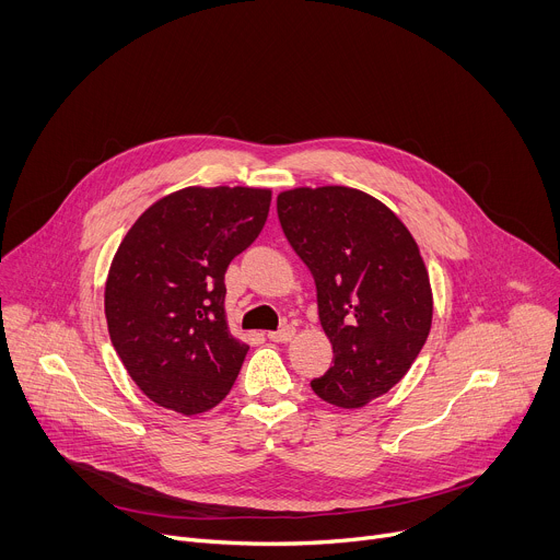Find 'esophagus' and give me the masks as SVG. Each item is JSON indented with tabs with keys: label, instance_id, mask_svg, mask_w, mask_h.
Masks as SVG:
<instances>
[{
	"label": "esophagus",
	"instance_id": "esophagus-1",
	"mask_svg": "<svg viewBox=\"0 0 560 560\" xmlns=\"http://www.w3.org/2000/svg\"><path fill=\"white\" fill-rule=\"evenodd\" d=\"M294 326H283L281 330H275V332H268V339L270 341H275V343H288V341H292V337H294Z\"/></svg>",
	"mask_w": 560,
	"mask_h": 560
}]
</instances>
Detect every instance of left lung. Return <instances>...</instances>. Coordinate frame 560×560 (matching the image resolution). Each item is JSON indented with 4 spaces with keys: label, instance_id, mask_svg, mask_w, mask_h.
<instances>
[{
    "label": "left lung",
    "instance_id": "obj_1",
    "mask_svg": "<svg viewBox=\"0 0 560 560\" xmlns=\"http://www.w3.org/2000/svg\"><path fill=\"white\" fill-rule=\"evenodd\" d=\"M292 250L316 283L332 368L310 385L324 401L361 408L406 376L432 326V290L419 246L374 197L294 188L277 197Z\"/></svg>",
    "mask_w": 560,
    "mask_h": 560
}]
</instances>
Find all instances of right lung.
I'll return each mask as SVG.
<instances>
[{"mask_svg": "<svg viewBox=\"0 0 560 560\" xmlns=\"http://www.w3.org/2000/svg\"><path fill=\"white\" fill-rule=\"evenodd\" d=\"M270 190L184 188L128 230L106 281L110 341L156 406L186 417L230 392L248 346L225 324V270L266 225Z\"/></svg>", "mask_w": 560, "mask_h": 560, "instance_id": "obj_1", "label": "right lung"}]
</instances>
